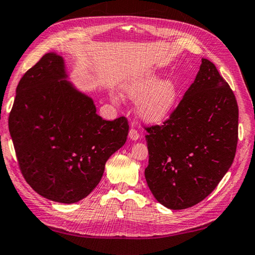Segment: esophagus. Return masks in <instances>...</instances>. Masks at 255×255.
<instances>
[{
	"label": "esophagus",
	"mask_w": 255,
	"mask_h": 255,
	"mask_svg": "<svg viewBox=\"0 0 255 255\" xmlns=\"http://www.w3.org/2000/svg\"><path fill=\"white\" fill-rule=\"evenodd\" d=\"M138 136H140V134H138V132L136 131L135 128H131V129H129V132H128V137L131 138L132 141H136L137 138H138Z\"/></svg>",
	"instance_id": "esophagus-1"
}]
</instances>
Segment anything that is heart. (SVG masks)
I'll return each mask as SVG.
<instances>
[{
    "instance_id": "heart-1",
    "label": "heart",
    "mask_w": 255,
    "mask_h": 255,
    "mask_svg": "<svg viewBox=\"0 0 255 255\" xmlns=\"http://www.w3.org/2000/svg\"><path fill=\"white\" fill-rule=\"evenodd\" d=\"M124 94L139 100L140 113L148 123H161L174 111L179 90L172 80H160V76L147 72L138 74L123 84Z\"/></svg>"
}]
</instances>
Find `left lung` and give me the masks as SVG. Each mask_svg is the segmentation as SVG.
I'll list each match as a JSON object with an SVG mask.
<instances>
[{"label": "left lung", "mask_w": 255, "mask_h": 255, "mask_svg": "<svg viewBox=\"0 0 255 255\" xmlns=\"http://www.w3.org/2000/svg\"><path fill=\"white\" fill-rule=\"evenodd\" d=\"M239 108L233 91L212 62L200 71L162 126L146 128L147 186L171 210L191 208L211 194L232 165Z\"/></svg>", "instance_id": "1"}]
</instances>
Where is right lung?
Wrapping results in <instances>:
<instances>
[{
    "label": "right lung",
    "mask_w": 255,
    "mask_h": 255,
    "mask_svg": "<svg viewBox=\"0 0 255 255\" xmlns=\"http://www.w3.org/2000/svg\"><path fill=\"white\" fill-rule=\"evenodd\" d=\"M66 78L63 57L43 55L17 84L8 129L32 189L71 204L99 184L109 157L127 141L128 123L124 117L105 121Z\"/></svg>",
    "instance_id": "add662e5"
}]
</instances>
